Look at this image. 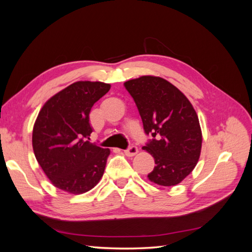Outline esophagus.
<instances>
[{"label":"esophagus","mask_w":252,"mask_h":252,"mask_svg":"<svg viewBox=\"0 0 252 252\" xmlns=\"http://www.w3.org/2000/svg\"><path fill=\"white\" fill-rule=\"evenodd\" d=\"M138 152H139L138 147H136V146H130L128 149H126V150L124 151V154H125L127 157H133V156H135L136 154H138Z\"/></svg>","instance_id":"obj_1"}]
</instances>
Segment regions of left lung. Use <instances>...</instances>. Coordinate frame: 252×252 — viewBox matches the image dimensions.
<instances>
[{
    "instance_id": "obj_1",
    "label": "left lung",
    "mask_w": 252,
    "mask_h": 252,
    "mask_svg": "<svg viewBox=\"0 0 252 252\" xmlns=\"http://www.w3.org/2000/svg\"><path fill=\"white\" fill-rule=\"evenodd\" d=\"M124 86L133 97L150 140L143 149L155 158L148 179L161 186L178 185L200 158L202 130L199 118L185 94L159 77L143 75Z\"/></svg>"
}]
</instances>
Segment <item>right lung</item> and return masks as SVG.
Instances as JSON below:
<instances>
[{"label": "right lung", "instance_id": "obj_1", "mask_svg": "<svg viewBox=\"0 0 252 252\" xmlns=\"http://www.w3.org/2000/svg\"><path fill=\"white\" fill-rule=\"evenodd\" d=\"M109 84L79 81L44 104L32 131L37 163L57 188L81 194L93 189L105 170L109 149L90 143L89 113Z\"/></svg>", "mask_w": 252, "mask_h": 252}]
</instances>
